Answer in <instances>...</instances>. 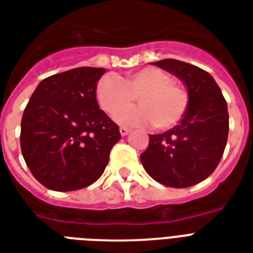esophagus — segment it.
<instances>
[{
  "instance_id": "34e87169",
  "label": "esophagus",
  "mask_w": 253,
  "mask_h": 253,
  "mask_svg": "<svg viewBox=\"0 0 253 253\" xmlns=\"http://www.w3.org/2000/svg\"><path fill=\"white\" fill-rule=\"evenodd\" d=\"M129 133H130V129L125 128V126H121V128H120V134H121V136L124 137V136H126V134H129Z\"/></svg>"
}]
</instances>
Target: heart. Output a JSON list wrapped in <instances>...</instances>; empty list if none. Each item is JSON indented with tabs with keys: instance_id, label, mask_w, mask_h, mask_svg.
<instances>
[{
	"instance_id": "obj_1",
	"label": "heart",
	"mask_w": 253,
	"mask_h": 253,
	"mask_svg": "<svg viewBox=\"0 0 253 253\" xmlns=\"http://www.w3.org/2000/svg\"><path fill=\"white\" fill-rule=\"evenodd\" d=\"M138 107L125 109L135 99ZM96 99L103 111L113 115L123 125L153 124L157 129L171 128L181 120L189 105V93L174 83L169 72L157 67H144L130 72L124 80L105 75L96 85Z\"/></svg>"
}]
</instances>
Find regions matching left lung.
Returning <instances> with one entry per match:
<instances>
[{"mask_svg": "<svg viewBox=\"0 0 253 253\" xmlns=\"http://www.w3.org/2000/svg\"><path fill=\"white\" fill-rule=\"evenodd\" d=\"M185 84L189 105L179 125L161 134H149L140 156L150 177L162 185L190 187L212 174L228 137V109L220 88L205 70L177 59L154 62Z\"/></svg>", "mask_w": 253, "mask_h": 253, "instance_id": "8db88e82", "label": "left lung"}]
</instances>
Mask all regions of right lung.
Here are the masks:
<instances>
[{"label": "right lung", "mask_w": 253, "mask_h": 253, "mask_svg": "<svg viewBox=\"0 0 253 253\" xmlns=\"http://www.w3.org/2000/svg\"><path fill=\"white\" fill-rule=\"evenodd\" d=\"M105 68L78 67L43 79L21 121V150L31 174L54 191L87 187L104 173L120 130L96 100Z\"/></svg>", "instance_id": "obj_1"}]
</instances>
